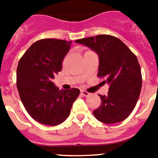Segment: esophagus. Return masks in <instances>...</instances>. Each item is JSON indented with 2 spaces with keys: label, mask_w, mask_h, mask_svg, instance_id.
I'll return each mask as SVG.
<instances>
[{
  "label": "esophagus",
  "mask_w": 158,
  "mask_h": 158,
  "mask_svg": "<svg viewBox=\"0 0 158 158\" xmlns=\"http://www.w3.org/2000/svg\"><path fill=\"white\" fill-rule=\"evenodd\" d=\"M81 94L82 95H84V96H85V97L89 96V95H91V93H89V92H86V91H85V90H81Z\"/></svg>",
  "instance_id": "obj_1"
}]
</instances>
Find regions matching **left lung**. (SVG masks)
Wrapping results in <instances>:
<instances>
[{"label":"left lung","mask_w":158,"mask_h":158,"mask_svg":"<svg viewBox=\"0 0 158 158\" xmlns=\"http://www.w3.org/2000/svg\"><path fill=\"white\" fill-rule=\"evenodd\" d=\"M75 42L96 52L99 57L98 77L110 85L107 95H99L101 105L93 111L95 118L105 124L126 119L136 105L143 83L136 56L119 38L111 35H97Z\"/></svg>","instance_id":"8db88e82"}]
</instances>
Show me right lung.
I'll list each match as a JSON object with an SVG mask.
<instances>
[{"label": "right lung", "mask_w": 158, "mask_h": 158, "mask_svg": "<svg viewBox=\"0 0 158 158\" xmlns=\"http://www.w3.org/2000/svg\"><path fill=\"white\" fill-rule=\"evenodd\" d=\"M71 41L41 39L32 44L19 62L16 85L26 110L40 124L56 126L69 117L77 89L59 90L52 79L62 70V63Z\"/></svg>", "instance_id": "1"}]
</instances>
